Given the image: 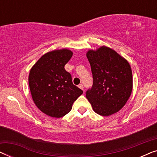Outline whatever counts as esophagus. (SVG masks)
<instances>
[{
  "mask_svg": "<svg viewBox=\"0 0 157 157\" xmlns=\"http://www.w3.org/2000/svg\"><path fill=\"white\" fill-rule=\"evenodd\" d=\"M78 87L80 88L81 89H82L83 91V89H83V84H79V85H78Z\"/></svg>",
  "mask_w": 157,
  "mask_h": 157,
  "instance_id": "34e87169",
  "label": "esophagus"
}]
</instances>
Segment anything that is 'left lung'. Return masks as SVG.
<instances>
[{"mask_svg":"<svg viewBox=\"0 0 157 157\" xmlns=\"http://www.w3.org/2000/svg\"><path fill=\"white\" fill-rule=\"evenodd\" d=\"M93 75V86L86 93L93 110L108 117L123 108L133 88L132 71L127 60L106 46L86 53Z\"/></svg>","mask_w":157,"mask_h":157,"instance_id":"8db88e82","label":"left lung"}]
</instances>
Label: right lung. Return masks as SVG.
<instances>
[{"instance_id": "right-lung-1", "label": "right lung", "mask_w": 157, "mask_h": 157, "mask_svg": "<svg viewBox=\"0 0 157 157\" xmlns=\"http://www.w3.org/2000/svg\"><path fill=\"white\" fill-rule=\"evenodd\" d=\"M73 52L66 48L43 55L30 71L29 83L34 104L45 114L61 118L72 109L83 91L73 84L71 76L64 66Z\"/></svg>"}]
</instances>
